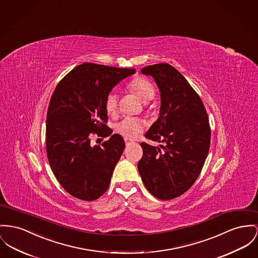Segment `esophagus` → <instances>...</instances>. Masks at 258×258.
Returning <instances> with one entry per match:
<instances>
[{
	"mask_svg": "<svg viewBox=\"0 0 258 258\" xmlns=\"http://www.w3.org/2000/svg\"><path fill=\"white\" fill-rule=\"evenodd\" d=\"M124 141H125V144H126V146H129L130 144H132V143H133V141H131V140H129V139H125Z\"/></svg>",
	"mask_w": 258,
	"mask_h": 258,
	"instance_id": "34e87169",
	"label": "esophagus"
}]
</instances>
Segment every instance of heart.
<instances>
[{
	"instance_id": "heart-1",
	"label": "heart",
	"mask_w": 258,
	"mask_h": 258,
	"mask_svg": "<svg viewBox=\"0 0 258 258\" xmlns=\"http://www.w3.org/2000/svg\"><path fill=\"white\" fill-rule=\"evenodd\" d=\"M128 89L133 92L143 103L152 101L155 97V88L153 84L145 78H136L131 81ZM104 107L108 115H115L118 107V96L115 92H110L104 100ZM145 128L144 121L139 118L126 117L115 125V131L126 139H134Z\"/></svg>"
}]
</instances>
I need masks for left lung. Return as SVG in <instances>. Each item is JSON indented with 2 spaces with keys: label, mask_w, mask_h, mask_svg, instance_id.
<instances>
[{
  "label": "left lung",
  "mask_w": 258,
  "mask_h": 258,
  "mask_svg": "<svg viewBox=\"0 0 258 258\" xmlns=\"http://www.w3.org/2000/svg\"><path fill=\"white\" fill-rule=\"evenodd\" d=\"M155 79L160 92L157 120L146 138L163 143H141L138 170L147 189L159 200H172L187 191L198 179L210 145L205 105L186 78L168 63L141 69Z\"/></svg>",
  "instance_id": "left-lung-1"
}]
</instances>
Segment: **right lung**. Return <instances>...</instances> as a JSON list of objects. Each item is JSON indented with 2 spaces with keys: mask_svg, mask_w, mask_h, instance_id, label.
<instances>
[{
  "mask_svg": "<svg viewBox=\"0 0 258 258\" xmlns=\"http://www.w3.org/2000/svg\"><path fill=\"white\" fill-rule=\"evenodd\" d=\"M135 71L85 62L68 73L52 93L46 122L47 155L58 183L79 200L95 201L109 186L124 140L113 134L102 146H91L90 138L112 133L105 124V97Z\"/></svg>",
  "mask_w": 258,
  "mask_h": 258,
  "instance_id": "obj_1",
  "label": "right lung"
}]
</instances>
